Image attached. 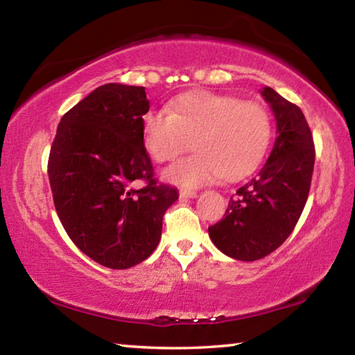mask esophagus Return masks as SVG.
I'll return each instance as SVG.
<instances>
[{
	"label": "esophagus",
	"mask_w": 355,
	"mask_h": 355,
	"mask_svg": "<svg viewBox=\"0 0 355 355\" xmlns=\"http://www.w3.org/2000/svg\"><path fill=\"white\" fill-rule=\"evenodd\" d=\"M197 196H199V194H197V191L180 189V197H182V199H196Z\"/></svg>",
	"instance_id": "esophagus-1"
}]
</instances>
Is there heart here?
Instances as JSON below:
<instances>
[{"instance_id": "b5f03b06", "label": "heart", "mask_w": 355, "mask_h": 355, "mask_svg": "<svg viewBox=\"0 0 355 355\" xmlns=\"http://www.w3.org/2000/svg\"><path fill=\"white\" fill-rule=\"evenodd\" d=\"M169 114L142 117V141L156 163H171L192 147L197 152L164 172L182 186H202L219 177L239 180L260 164L272 135L271 116L257 101L191 91L167 106Z\"/></svg>"}]
</instances>
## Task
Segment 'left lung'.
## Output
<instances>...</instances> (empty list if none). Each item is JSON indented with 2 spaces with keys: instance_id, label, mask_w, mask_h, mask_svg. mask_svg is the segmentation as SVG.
<instances>
[{
  "instance_id": "1",
  "label": "left lung",
  "mask_w": 355,
  "mask_h": 355,
  "mask_svg": "<svg viewBox=\"0 0 355 355\" xmlns=\"http://www.w3.org/2000/svg\"><path fill=\"white\" fill-rule=\"evenodd\" d=\"M277 120V139L263 169L230 197L219 222L208 227L225 255L255 261L291 235L307 202L315 166L313 135L297 105L271 87L261 91Z\"/></svg>"
}]
</instances>
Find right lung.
<instances>
[{
	"label": "right lung",
	"mask_w": 355,
	"mask_h": 355,
	"mask_svg": "<svg viewBox=\"0 0 355 355\" xmlns=\"http://www.w3.org/2000/svg\"><path fill=\"white\" fill-rule=\"evenodd\" d=\"M146 87L110 83L58 125L48 158L56 213L69 238L111 269L136 266L156 249L166 209L178 199L158 183L144 148Z\"/></svg>",
	"instance_id": "add662e5"
}]
</instances>
